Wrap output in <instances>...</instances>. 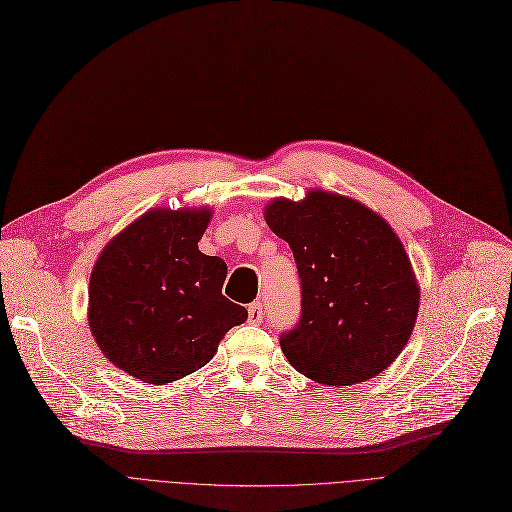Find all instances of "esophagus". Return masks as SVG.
<instances>
[{
	"instance_id": "34e87169",
	"label": "esophagus",
	"mask_w": 512,
	"mask_h": 512,
	"mask_svg": "<svg viewBox=\"0 0 512 512\" xmlns=\"http://www.w3.org/2000/svg\"><path fill=\"white\" fill-rule=\"evenodd\" d=\"M263 315H265V311H263V305H261V303L249 305V321H251V324H261Z\"/></svg>"
}]
</instances>
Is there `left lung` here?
Listing matches in <instances>:
<instances>
[{"mask_svg": "<svg viewBox=\"0 0 512 512\" xmlns=\"http://www.w3.org/2000/svg\"><path fill=\"white\" fill-rule=\"evenodd\" d=\"M263 218L288 242L301 278V321L280 338L288 363L326 386H353L388 369L419 313V284L392 226L319 188L301 201H270Z\"/></svg>", "mask_w": 512, "mask_h": 512, "instance_id": "8db88e82", "label": "left lung"}]
</instances>
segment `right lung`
<instances>
[{
  "label": "right lung",
  "instance_id": "add662e5",
  "mask_svg": "<svg viewBox=\"0 0 512 512\" xmlns=\"http://www.w3.org/2000/svg\"><path fill=\"white\" fill-rule=\"evenodd\" d=\"M211 207H155L99 253L89 280V328L101 353L145 384L186 378L249 317L228 301V265L199 251Z\"/></svg>",
  "mask_w": 512,
  "mask_h": 512
}]
</instances>
